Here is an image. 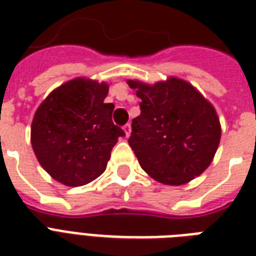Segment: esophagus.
Listing matches in <instances>:
<instances>
[{"label":"esophagus","mask_w":256,"mask_h":256,"mask_svg":"<svg viewBox=\"0 0 256 256\" xmlns=\"http://www.w3.org/2000/svg\"><path fill=\"white\" fill-rule=\"evenodd\" d=\"M124 134H126V136H130V132H132V124H124Z\"/></svg>","instance_id":"esophagus-1"}]
</instances>
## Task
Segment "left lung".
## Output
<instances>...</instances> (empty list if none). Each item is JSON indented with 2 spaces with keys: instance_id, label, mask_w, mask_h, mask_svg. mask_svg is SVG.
I'll use <instances>...</instances> for the list:
<instances>
[{
  "instance_id": "obj_1",
  "label": "left lung",
  "mask_w": 256,
  "mask_h": 256,
  "mask_svg": "<svg viewBox=\"0 0 256 256\" xmlns=\"http://www.w3.org/2000/svg\"><path fill=\"white\" fill-rule=\"evenodd\" d=\"M128 84L140 98V114L132 120L128 138L140 168L171 186L202 174L220 140V124L210 102L178 78L152 86Z\"/></svg>"
}]
</instances>
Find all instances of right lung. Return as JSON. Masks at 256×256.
<instances>
[{
	"label": "right lung",
	"mask_w": 256,
	"mask_h": 256,
	"mask_svg": "<svg viewBox=\"0 0 256 256\" xmlns=\"http://www.w3.org/2000/svg\"><path fill=\"white\" fill-rule=\"evenodd\" d=\"M106 84L84 78L66 82L48 96L32 124V146L41 166L66 186L98 178L124 132L112 124L114 104H104Z\"/></svg>",
	"instance_id": "right-lung-1"
}]
</instances>
